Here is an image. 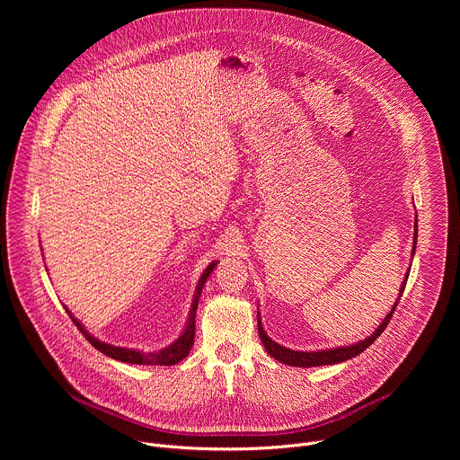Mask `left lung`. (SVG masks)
Listing matches in <instances>:
<instances>
[{"instance_id":"1","label":"left lung","mask_w":460,"mask_h":460,"mask_svg":"<svg viewBox=\"0 0 460 460\" xmlns=\"http://www.w3.org/2000/svg\"><path fill=\"white\" fill-rule=\"evenodd\" d=\"M415 247H417V220H415V231H413V249H411V254H415ZM408 277H410V271L406 273L404 277V282L401 286V293H399V298L397 302L393 304L391 311L385 314V318L380 322V325L376 327V330L373 332V335H369L367 339L364 341H358L351 346H341V348H332V349H318V351H295V349H289V348H284L280 346L279 342L271 341L268 337V333L264 332V325H261V320H260V313H258V335H260V341L261 344H264L266 351L277 358L279 362L282 364H288V366H295V367H316V366H330V364H339V362H344V360H349L357 355H360L364 349H367L380 335L382 332L385 330V325L389 323L393 313H395L397 309V304L404 293V288H406V282H408Z\"/></svg>"}]
</instances>
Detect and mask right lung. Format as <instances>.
Here are the masks:
<instances>
[{"label": "right lung", "mask_w": 460, "mask_h": 460, "mask_svg": "<svg viewBox=\"0 0 460 460\" xmlns=\"http://www.w3.org/2000/svg\"><path fill=\"white\" fill-rule=\"evenodd\" d=\"M218 261H211V264L206 268V271L202 273L200 280H199V286H196V291H194V296H192V304H190V309H189V318L185 322V327L181 335L172 342L169 344L167 348L160 349V351H151V353H146V351H140V349H130V348H119V346H112V344H107V342H102L98 341L96 337H93L85 327L82 325V322L78 318H75V314L65 307V311L69 313V316L73 318V322L76 323L78 330L84 333V337L98 349L102 351L103 355L114 358V360H119V362H127V364H142V366H174L178 364L180 360H183L192 344H194V320H196V307H199V300H200V295H202V289L209 279V275L213 273V270L217 268Z\"/></svg>", "instance_id": "right-lung-1"}]
</instances>
